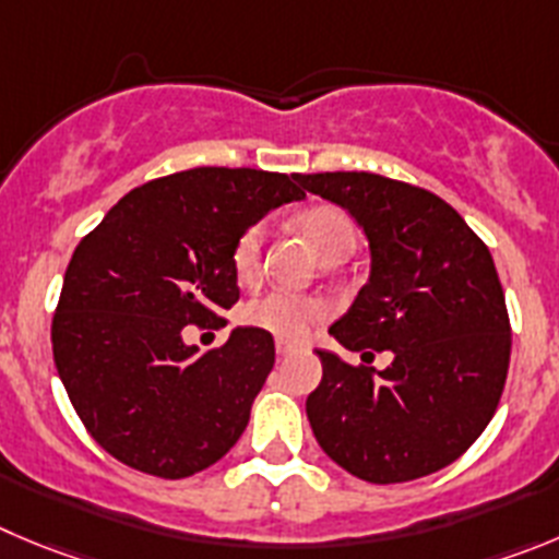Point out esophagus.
<instances>
[{"label": "esophagus", "instance_id": "1", "mask_svg": "<svg viewBox=\"0 0 559 559\" xmlns=\"http://www.w3.org/2000/svg\"><path fill=\"white\" fill-rule=\"evenodd\" d=\"M295 347H297V344L289 342V338H284V336L275 338V350H278V356H286V353H292Z\"/></svg>", "mask_w": 559, "mask_h": 559}]
</instances>
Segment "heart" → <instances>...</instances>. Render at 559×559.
<instances>
[{
    "instance_id": "obj_1",
    "label": "heart",
    "mask_w": 559,
    "mask_h": 559,
    "mask_svg": "<svg viewBox=\"0 0 559 559\" xmlns=\"http://www.w3.org/2000/svg\"><path fill=\"white\" fill-rule=\"evenodd\" d=\"M300 228H304L306 239H309L311 248L322 259L336 253H350L356 248V223H353V217L342 206H333V203H320V206L306 209L304 215H300ZM264 237H267V226L264 223H253L234 242L231 264L239 281H253L259 275ZM325 317L328 306L322 304L320 297H306L281 289L255 297V300L245 304L242 309L245 325L262 328V331L284 338L306 336Z\"/></svg>"
}]
</instances>
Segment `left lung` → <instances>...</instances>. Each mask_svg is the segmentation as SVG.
I'll use <instances>...</instances> for the list:
<instances>
[{
	"mask_svg": "<svg viewBox=\"0 0 559 559\" xmlns=\"http://www.w3.org/2000/svg\"><path fill=\"white\" fill-rule=\"evenodd\" d=\"M356 217L369 281L331 336L378 372L317 350L322 380L306 400L325 455L374 485L450 466L497 414L510 364V320L491 250L447 201L378 174H295Z\"/></svg>",
	"mask_w": 559,
	"mask_h": 559,
	"instance_id": "8db88e82",
	"label": "left lung"
}]
</instances>
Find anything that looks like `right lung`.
<instances>
[{
    "label": "right lung",
    "mask_w": 559,
    "mask_h": 559,
    "mask_svg": "<svg viewBox=\"0 0 559 559\" xmlns=\"http://www.w3.org/2000/svg\"><path fill=\"white\" fill-rule=\"evenodd\" d=\"M295 176L192 168L121 198L76 245L51 320L68 400L115 461L181 479L242 436L275 364L262 328L198 353L187 325H226L239 300L231 250L270 209L300 201Z\"/></svg>",
    "instance_id": "right-lung-1"
}]
</instances>
